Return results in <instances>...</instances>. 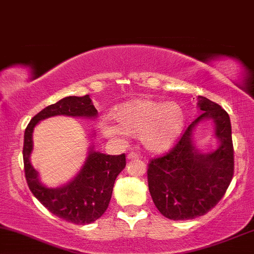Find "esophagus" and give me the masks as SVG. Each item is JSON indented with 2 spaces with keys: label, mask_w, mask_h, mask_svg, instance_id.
I'll list each match as a JSON object with an SVG mask.
<instances>
[{
  "label": "esophagus",
  "mask_w": 254,
  "mask_h": 254,
  "mask_svg": "<svg viewBox=\"0 0 254 254\" xmlns=\"http://www.w3.org/2000/svg\"><path fill=\"white\" fill-rule=\"evenodd\" d=\"M127 159H129V160H132V159H139V155H137L135 152H130L128 153Z\"/></svg>",
  "instance_id": "34e87169"
}]
</instances>
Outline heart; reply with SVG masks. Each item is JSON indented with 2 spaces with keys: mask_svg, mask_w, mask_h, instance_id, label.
I'll use <instances>...</instances> for the list:
<instances>
[{
  "mask_svg": "<svg viewBox=\"0 0 254 254\" xmlns=\"http://www.w3.org/2000/svg\"><path fill=\"white\" fill-rule=\"evenodd\" d=\"M118 126L103 122L102 134L120 140L125 133L139 136L149 152H164L177 141L185 125V111L178 102H158L139 99L126 102L114 113Z\"/></svg>",
  "mask_w": 254,
  "mask_h": 254,
  "instance_id": "heart-1",
  "label": "heart"
}]
</instances>
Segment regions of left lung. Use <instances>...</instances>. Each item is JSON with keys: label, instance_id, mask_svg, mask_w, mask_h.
<instances>
[{"label": "left lung", "instance_id": "obj_1", "mask_svg": "<svg viewBox=\"0 0 254 254\" xmlns=\"http://www.w3.org/2000/svg\"><path fill=\"white\" fill-rule=\"evenodd\" d=\"M202 113L187 127L170 152L149 161L147 178L153 202L171 220H190L211 211L223 199L234 173L232 129L227 112L199 96ZM202 120L215 122L221 145L214 152L200 153L192 145V130Z\"/></svg>", "mask_w": 254, "mask_h": 254}]
</instances>
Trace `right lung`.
I'll use <instances>...</instances> for the list:
<instances>
[{
    "mask_svg": "<svg viewBox=\"0 0 254 254\" xmlns=\"http://www.w3.org/2000/svg\"><path fill=\"white\" fill-rule=\"evenodd\" d=\"M55 115L96 118L98 111L89 95L67 96L48 106L31 119L24 132L23 164L28 187L34 196L56 217L65 221L92 224L105 213L111 201L115 179L126 166V155H107L89 147L88 156L79 173L62 187L49 189L39 180L30 164L33 151V130L41 120Z\"/></svg>",
    "mask_w": 254,
    "mask_h": 254,
    "instance_id": "obj_1",
    "label": "right lung"
}]
</instances>
